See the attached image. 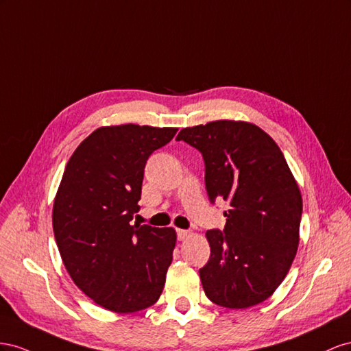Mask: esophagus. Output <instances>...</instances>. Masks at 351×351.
Returning a JSON list of instances; mask_svg holds the SVG:
<instances>
[{
	"mask_svg": "<svg viewBox=\"0 0 351 351\" xmlns=\"http://www.w3.org/2000/svg\"><path fill=\"white\" fill-rule=\"evenodd\" d=\"M176 232H178L179 241H184V239H186L189 235H191V232L186 231V229H176Z\"/></svg>",
	"mask_w": 351,
	"mask_h": 351,
	"instance_id": "esophagus-1",
	"label": "esophagus"
}]
</instances>
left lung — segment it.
Wrapping results in <instances>:
<instances>
[{
  "label": "left lung",
  "instance_id": "1",
  "mask_svg": "<svg viewBox=\"0 0 351 351\" xmlns=\"http://www.w3.org/2000/svg\"><path fill=\"white\" fill-rule=\"evenodd\" d=\"M178 141L203 154L210 202L225 199L223 231L210 229L199 278L210 302L247 308L265 302L297 254L303 199L281 148L258 126L216 120L184 128Z\"/></svg>",
  "mask_w": 351,
  "mask_h": 351
}]
</instances>
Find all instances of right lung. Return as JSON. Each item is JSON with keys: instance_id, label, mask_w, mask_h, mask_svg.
Here are the masks:
<instances>
[{"instance_id": "add662e5", "label": "right lung", "mask_w": 351, "mask_h": 351, "mask_svg": "<svg viewBox=\"0 0 351 351\" xmlns=\"http://www.w3.org/2000/svg\"><path fill=\"white\" fill-rule=\"evenodd\" d=\"M176 128L134 123L98 128L66 165L53 229L70 278L94 303L116 313L153 306L172 263L173 228L132 225L148 157Z\"/></svg>"}]
</instances>
